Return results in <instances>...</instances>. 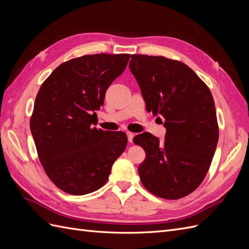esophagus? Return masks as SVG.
Returning a JSON list of instances; mask_svg holds the SVG:
<instances>
[{
  "label": "esophagus",
  "instance_id": "1",
  "mask_svg": "<svg viewBox=\"0 0 249 249\" xmlns=\"http://www.w3.org/2000/svg\"><path fill=\"white\" fill-rule=\"evenodd\" d=\"M126 135H127V140H129V142H133V137H134V134L131 133V132H126Z\"/></svg>",
  "mask_w": 249,
  "mask_h": 249
}]
</instances>
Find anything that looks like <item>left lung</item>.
I'll list each match as a JSON object with an SVG mask.
<instances>
[{
	"label": "left lung",
	"mask_w": 249,
	"mask_h": 249,
	"mask_svg": "<svg viewBox=\"0 0 249 249\" xmlns=\"http://www.w3.org/2000/svg\"><path fill=\"white\" fill-rule=\"evenodd\" d=\"M129 67L146 111L164 117L166 127L162 141L147 132L133 139L145 152L138 167L141 183L158 197H185L206 178L216 150L219 127L212 93L189 66L178 60L132 55Z\"/></svg>",
	"instance_id": "left-lung-1"
}]
</instances>
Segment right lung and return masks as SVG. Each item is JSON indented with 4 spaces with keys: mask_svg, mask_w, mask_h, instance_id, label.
Returning <instances> with one entry per match:
<instances>
[{
    "mask_svg": "<svg viewBox=\"0 0 249 249\" xmlns=\"http://www.w3.org/2000/svg\"><path fill=\"white\" fill-rule=\"evenodd\" d=\"M129 54H94L60 64L36 95L30 129L39 161L59 189L84 195L107 183L124 153V132L93 127L111 83L123 73Z\"/></svg>",
    "mask_w": 249,
    "mask_h": 249,
    "instance_id": "obj_1",
    "label": "right lung"
}]
</instances>
